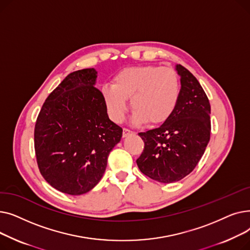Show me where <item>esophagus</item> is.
<instances>
[{
	"label": "esophagus",
	"instance_id": "esophagus-1",
	"mask_svg": "<svg viewBox=\"0 0 250 250\" xmlns=\"http://www.w3.org/2000/svg\"><path fill=\"white\" fill-rule=\"evenodd\" d=\"M130 134H133V132L130 129H128V128H126V127H125L124 129H123V137L124 138H125V137H127L128 135H130Z\"/></svg>",
	"mask_w": 250,
	"mask_h": 250
}]
</instances>
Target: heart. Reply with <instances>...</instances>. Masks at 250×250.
I'll return each instance as SVG.
<instances>
[{"mask_svg": "<svg viewBox=\"0 0 250 250\" xmlns=\"http://www.w3.org/2000/svg\"><path fill=\"white\" fill-rule=\"evenodd\" d=\"M180 79L171 68L146 64L128 67L112 79V86L101 89L102 97L111 120L124 121L127 101L135 111V124L147 122L151 125L167 122L174 113L180 98Z\"/></svg>", "mask_w": 250, "mask_h": 250, "instance_id": "obj_1", "label": "heart"}]
</instances>
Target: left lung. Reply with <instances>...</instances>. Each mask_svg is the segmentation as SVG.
<instances>
[{
    "label": "left lung",
    "mask_w": 250,
    "mask_h": 250,
    "mask_svg": "<svg viewBox=\"0 0 250 250\" xmlns=\"http://www.w3.org/2000/svg\"><path fill=\"white\" fill-rule=\"evenodd\" d=\"M180 98L161 126L139 133L145 143L137 164L141 172L162 183L179 181L195 168L211 136V105L196 78L177 64Z\"/></svg>",
    "instance_id": "8db88e82"
}]
</instances>
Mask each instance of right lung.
<instances>
[{
    "mask_svg": "<svg viewBox=\"0 0 250 250\" xmlns=\"http://www.w3.org/2000/svg\"><path fill=\"white\" fill-rule=\"evenodd\" d=\"M96 77L94 69L69 74L45 99L35 123L39 171L52 188L71 195L97 185L123 136L94 86Z\"/></svg>",
    "mask_w": 250,
    "mask_h": 250,
    "instance_id": "add662e5",
    "label": "right lung"
}]
</instances>
